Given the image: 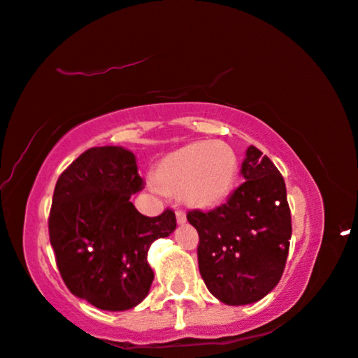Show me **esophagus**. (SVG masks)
<instances>
[{
  "label": "esophagus",
  "mask_w": 358,
  "mask_h": 358,
  "mask_svg": "<svg viewBox=\"0 0 358 358\" xmlns=\"http://www.w3.org/2000/svg\"><path fill=\"white\" fill-rule=\"evenodd\" d=\"M176 221H178V224H185V221H187V216H185L182 210L176 211Z\"/></svg>",
  "instance_id": "obj_1"
}]
</instances>
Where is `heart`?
I'll list each match as a JSON object with an SVG mask.
<instances>
[{
  "instance_id": "heart-1",
  "label": "heart",
  "mask_w": 358,
  "mask_h": 358,
  "mask_svg": "<svg viewBox=\"0 0 358 358\" xmlns=\"http://www.w3.org/2000/svg\"><path fill=\"white\" fill-rule=\"evenodd\" d=\"M239 159L229 143L201 141L159 159L148 185L159 195H180L192 208L211 210L234 189Z\"/></svg>"
}]
</instances>
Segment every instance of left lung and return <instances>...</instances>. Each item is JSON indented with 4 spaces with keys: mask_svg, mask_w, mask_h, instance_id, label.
Instances as JSON below:
<instances>
[{
    "mask_svg": "<svg viewBox=\"0 0 358 358\" xmlns=\"http://www.w3.org/2000/svg\"><path fill=\"white\" fill-rule=\"evenodd\" d=\"M241 176L224 205L187 215L200 237L201 278L226 305L255 303L278 286L292 236L286 184L271 159L250 145Z\"/></svg>",
    "mask_w": 358,
    "mask_h": 358,
    "instance_id": "obj_1",
    "label": "left lung"
}]
</instances>
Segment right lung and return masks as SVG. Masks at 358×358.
Instances as JSON below:
<instances>
[{
	"label": "right lung",
	"mask_w": 358,
	"mask_h": 358,
	"mask_svg": "<svg viewBox=\"0 0 358 358\" xmlns=\"http://www.w3.org/2000/svg\"><path fill=\"white\" fill-rule=\"evenodd\" d=\"M142 189L136 155L122 147L87 150L59 176L50 242L66 286L108 312L137 307L153 282L148 248L176 229L171 210L148 217L131 195Z\"/></svg>",
	"instance_id": "right-lung-1"
}]
</instances>
